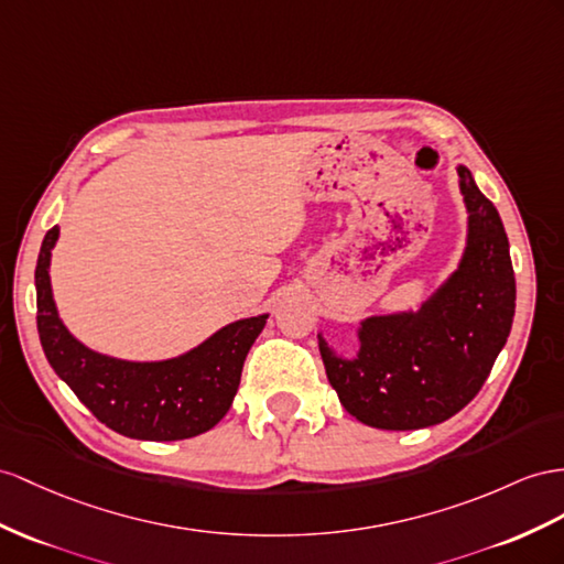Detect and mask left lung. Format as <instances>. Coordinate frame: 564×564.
I'll list each match as a JSON object with an SVG mask.
<instances>
[{"label": "left lung", "instance_id": "1", "mask_svg": "<svg viewBox=\"0 0 564 564\" xmlns=\"http://www.w3.org/2000/svg\"><path fill=\"white\" fill-rule=\"evenodd\" d=\"M469 212L457 271L416 314L371 316L357 359H340L319 336L330 386L359 422L412 431L451 420L481 391L514 319V271L500 214L459 166Z\"/></svg>", "mask_w": 564, "mask_h": 564}]
</instances>
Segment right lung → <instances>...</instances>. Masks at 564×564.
Instances as JSON below:
<instances>
[{
  "instance_id": "obj_1",
  "label": "right lung",
  "mask_w": 564,
  "mask_h": 564,
  "mask_svg": "<svg viewBox=\"0 0 564 564\" xmlns=\"http://www.w3.org/2000/svg\"><path fill=\"white\" fill-rule=\"evenodd\" d=\"M56 238L59 228L54 226L42 240L35 267L37 334L56 377L99 422L128 438L183 441L219 424L267 314L228 324L166 362H123L93 352L68 334L54 307L50 257Z\"/></svg>"
}]
</instances>
